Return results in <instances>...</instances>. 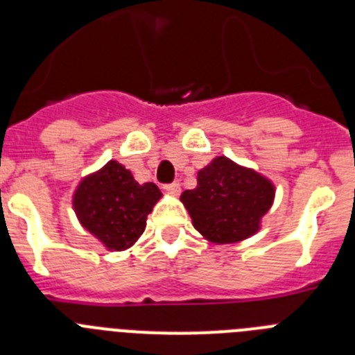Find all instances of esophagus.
I'll return each mask as SVG.
<instances>
[{"label": "esophagus", "instance_id": "esophagus-1", "mask_svg": "<svg viewBox=\"0 0 355 355\" xmlns=\"http://www.w3.org/2000/svg\"><path fill=\"white\" fill-rule=\"evenodd\" d=\"M165 190H167V192L171 193V196H180V193H181V184L178 183V181H175V183L167 184V187H165Z\"/></svg>", "mask_w": 355, "mask_h": 355}]
</instances>
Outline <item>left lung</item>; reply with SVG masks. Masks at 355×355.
I'll return each mask as SVG.
<instances>
[{"instance_id": "1", "label": "left lung", "mask_w": 355, "mask_h": 355, "mask_svg": "<svg viewBox=\"0 0 355 355\" xmlns=\"http://www.w3.org/2000/svg\"><path fill=\"white\" fill-rule=\"evenodd\" d=\"M274 199L272 180L227 156L213 158L197 172V187L181 193L193 227L215 245L254 236Z\"/></svg>"}]
</instances>
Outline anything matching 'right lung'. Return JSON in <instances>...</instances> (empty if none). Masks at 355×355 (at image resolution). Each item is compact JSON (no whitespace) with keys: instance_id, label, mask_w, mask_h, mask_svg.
Here are the masks:
<instances>
[{"instance_id":"1","label":"right lung","mask_w":355,"mask_h":355,"mask_svg":"<svg viewBox=\"0 0 355 355\" xmlns=\"http://www.w3.org/2000/svg\"><path fill=\"white\" fill-rule=\"evenodd\" d=\"M162 199L155 183L135 181L117 159L90 172L74 188L72 208L85 231L106 250L119 252L133 247L146 231L147 215Z\"/></svg>"}]
</instances>
